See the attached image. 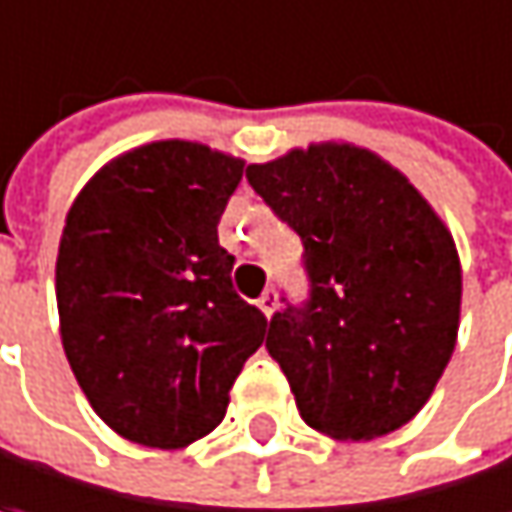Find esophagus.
Listing matches in <instances>:
<instances>
[{"label": "esophagus", "instance_id": "34e87169", "mask_svg": "<svg viewBox=\"0 0 512 512\" xmlns=\"http://www.w3.org/2000/svg\"><path fill=\"white\" fill-rule=\"evenodd\" d=\"M256 307H259V310H262L265 316H271V313L277 310V292H274V289H265V292L259 295Z\"/></svg>", "mask_w": 512, "mask_h": 512}]
</instances>
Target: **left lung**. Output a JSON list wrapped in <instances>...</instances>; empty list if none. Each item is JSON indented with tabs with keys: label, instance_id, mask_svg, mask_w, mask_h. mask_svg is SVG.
Returning <instances> with one entry per match:
<instances>
[{
	"label": "left lung",
	"instance_id": "1",
	"mask_svg": "<svg viewBox=\"0 0 512 512\" xmlns=\"http://www.w3.org/2000/svg\"><path fill=\"white\" fill-rule=\"evenodd\" d=\"M247 181L304 244L310 301L274 313L265 340L301 417L340 441L399 429L456 349L450 229L396 166L352 142L250 163Z\"/></svg>",
	"mask_w": 512,
	"mask_h": 512
}]
</instances>
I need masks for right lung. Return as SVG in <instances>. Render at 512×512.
Instances as JSON below:
<instances>
[{"label":"right lung","mask_w":512,"mask_h":512,"mask_svg":"<svg viewBox=\"0 0 512 512\" xmlns=\"http://www.w3.org/2000/svg\"><path fill=\"white\" fill-rule=\"evenodd\" d=\"M244 160L160 139L101 166L74 199L56 259L59 331L98 417L178 450L226 414L268 319L232 289L217 241Z\"/></svg>","instance_id":"obj_1"}]
</instances>
